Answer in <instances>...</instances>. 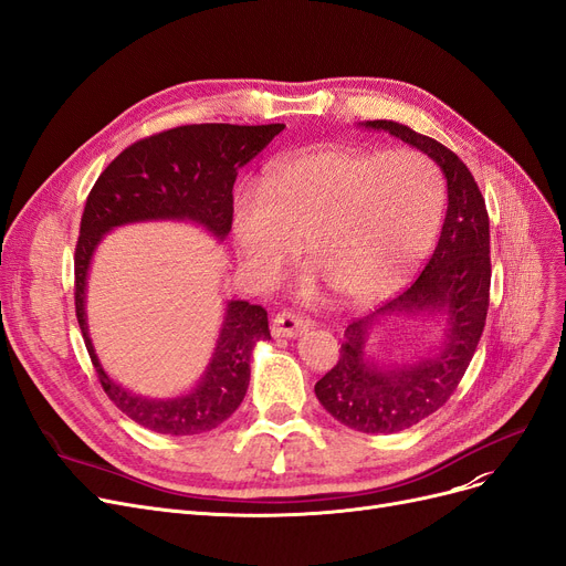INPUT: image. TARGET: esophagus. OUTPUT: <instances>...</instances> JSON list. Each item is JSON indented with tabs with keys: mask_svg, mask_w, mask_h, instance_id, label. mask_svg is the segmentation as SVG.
Here are the masks:
<instances>
[{
	"mask_svg": "<svg viewBox=\"0 0 566 566\" xmlns=\"http://www.w3.org/2000/svg\"><path fill=\"white\" fill-rule=\"evenodd\" d=\"M312 328V322L307 317L296 315V312H280L272 317L270 331L275 338H298L305 331Z\"/></svg>",
	"mask_w": 566,
	"mask_h": 566,
	"instance_id": "obj_1",
	"label": "esophagus"
}]
</instances>
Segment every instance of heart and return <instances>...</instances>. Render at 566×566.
I'll list each match as a JSON object with an SVG mask.
<instances>
[{
    "instance_id": "b5f03b06",
    "label": "heart",
    "mask_w": 566,
    "mask_h": 566,
    "mask_svg": "<svg viewBox=\"0 0 566 566\" xmlns=\"http://www.w3.org/2000/svg\"><path fill=\"white\" fill-rule=\"evenodd\" d=\"M443 179L420 151L373 154L317 146L277 158L263 186L233 198V235L242 265L263 284L301 254L307 286L322 280L343 301H366L424 259L443 217Z\"/></svg>"
}]
</instances>
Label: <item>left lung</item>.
<instances>
[{
	"label": "left lung",
	"mask_w": 566,
	"mask_h": 566,
	"mask_svg": "<svg viewBox=\"0 0 566 566\" xmlns=\"http://www.w3.org/2000/svg\"><path fill=\"white\" fill-rule=\"evenodd\" d=\"M429 156L448 181V212L433 256L399 298L345 328L340 359L315 385L319 403L336 420L364 433H396L441 408L473 359L490 305V219L485 200L448 146L396 120H364ZM427 314L444 319L439 343L410 360H378L369 333L389 316Z\"/></svg>",
	"instance_id": "left-lung-1"
}]
</instances>
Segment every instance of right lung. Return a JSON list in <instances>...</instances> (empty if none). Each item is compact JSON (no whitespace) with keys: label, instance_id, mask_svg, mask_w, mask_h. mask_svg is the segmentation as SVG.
I'll return each mask as SVG.
<instances>
[{"label":"right lung","instance_id":"right-lung-1","mask_svg":"<svg viewBox=\"0 0 566 566\" xmlns=\"http://www.w3.org/2000/svg\"><path fill=\"white\" fill-rule=\"evenodd\" d=\"M282 130V123L181 125L128 146L93 186L74 256L76 319L102 389L144 429L196 436L226 422L247 394L251 352L256 343L270 340L268 312L247 301H228L214 352L196 387L170 399L135 394L109 378L91 340L86 286L95 249L114 228L144 221H186L223 242L233 223L238 170Z\"/></svg>","mask_w":566,"mask_h":566}]
</instances>
